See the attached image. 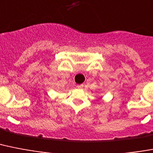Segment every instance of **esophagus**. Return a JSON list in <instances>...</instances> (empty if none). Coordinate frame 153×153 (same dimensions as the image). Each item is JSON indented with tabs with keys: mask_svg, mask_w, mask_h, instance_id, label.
I'll list each match as a JSON object with an SVG mask.
<instances>
[{
	"mask_svg": "<svg viewBox=\"0 0 153 153\" xmlns=\"http://www.w3.org/2000/svg\"><path fill=\"white\" fill-rule=\"evenodd\" d=\"M83 87H84V85H82V84H81V85H77V88L79 89H83Z\"/></svg>",
	"mask_w": 153,
	"mask_h": 153,
	"instance_id": "34e87169",
	"label": "esophagus"
}]
</instances>
